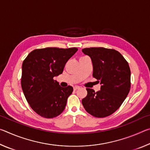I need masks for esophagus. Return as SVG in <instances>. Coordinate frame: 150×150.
<instances>
[{"instance_id": "obj_1", "label": "esophagus", "mask_w": 150, "mask_h": 150, "mask_svg": "<svg viewBox=\"0 0 150 150\" xmlns=\"http://www.w3.org/2000/svg\"><path fill=\"white\" fill-rule=\"evenodd\" d=\"M79 88H80V87H79V86H75V87H73V89L75 91H77L78 89H79Z\"/></svg>"}]
</instances>
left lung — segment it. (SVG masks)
Masks as SVG:
<instances>
[{
    "mask_svg": "<svg viewBox=\"0 0 150 150\" xmlns=\"http://www.w3.org/2000/svg\"><path fill=\"white\" fill-rule=\"evenodd\" d=\"M82 52L91 57L93 77L101 84L95 92L87 88L83 98L85 110L95 117L103 118L115 112L125 100L130 89V69L128 63L118 51L105 47L84 48Z\"/></svg>",
    "mask_w": 150,
    "mask_h": 150,
    "instance_id": "1",
    "label": "left lung"
}]
</instances>
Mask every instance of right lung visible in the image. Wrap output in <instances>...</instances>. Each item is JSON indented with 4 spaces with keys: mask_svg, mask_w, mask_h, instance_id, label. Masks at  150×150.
<instances>
[{
    "mask_svg": "<svg viewBox=\"0 0 150 150\" xmlns=\"http://www.w3.org/2000/svg\"><path fill=\"white\" fill-rule=\"evenodd\" d=\"M77 50L76 47L36 49L24 60L22 88L28 103L38 115L52 118L65 109L73 87H61L54 77L62 74L65 63Z\"/></svg>",
    "mask_w": 150,
    "mask_h": 150,
    "instance_id": "add662e5",
    "label": "right lung"
}]
</instances>
